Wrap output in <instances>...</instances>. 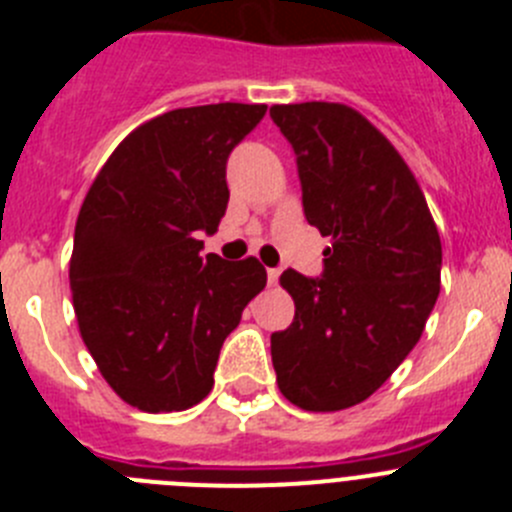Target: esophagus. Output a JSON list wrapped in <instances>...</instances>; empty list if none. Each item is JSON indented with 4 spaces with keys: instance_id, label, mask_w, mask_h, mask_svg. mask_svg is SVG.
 I'll return each mask as SVG.
<instances>
[{
    "instance_id": "obj_1",
    "label": "esophagus",
    "mask_w": 512,
    "mask_h": 512,
    "mask_svg": "<svg viewBox=\"0 0 512 512\" xmlns=\"http://www.w3.org/2000/svg\"><path fill=\"white\" fill-rule=\"evenodd\" d=\"M279 274H282V271H279V269H266V279H269L271 287H274V284L279 282Z\"/></svg>"
}]
</instances>
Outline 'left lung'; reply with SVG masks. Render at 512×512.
<instances>
[{
    "label": "left lung",
    "instance_id": "1",
    "mask_svg": "<svg viewBox=\"0 0 512 512\" xmlns=\"http://www.w3.org/2000/svg\"><path fill=\"white\" fill-rule=\"evenodd\" d=\"M295 151L307 223L330 238L323 274L287 269L295 320L271 333L282 395L312 413L359 405L420 341L441 289V238L413 171L346 104H274Z\"/></svg>",
    "mask_w": 512,
    "mask_h": 512
}]
</instances>
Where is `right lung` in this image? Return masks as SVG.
Instances as JSON below:
<instances>
[{
	"instance_id": "add662e5",
	"label": "right lung",
	"mask_w": 512,
	"mask_h": 512,
	"mask_svg": "<svg viewBox=\"0 0 512 512\" xmlns=\"http://www.w3.org/2000/svg\"><path fill=\"white\" fill-rule=\"evenodd\" d=\"M264 115L266 104L241 102L164 112L122 140L89 187L71 297L99 372L133 408L205 400L223 341L266 287L253 256H205L200 241L228 207V156Z\"/></svg>"
}]
</instances>
